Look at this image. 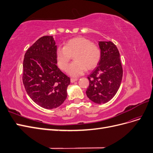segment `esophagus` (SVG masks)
I'll use <instances>...</instances> for the list:
<instances>
[{"label":"esophagus","mask_w":153,"mask_h":153,"mask_svg":"<svg viewBox=\"0 0 153 153\" xmlns=\"http://www.w3.org/2000/svg\"><path fill=\"white\" fill-rule=\"evenodd\" d=\"M78 80V78H71V82H75V81H77Z\"/></svg>","instance_id":"esophagus-1"}]
</instances>
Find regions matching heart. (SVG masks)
<instances>
[{
    "label": "heart",
    "instance_id": "obj_1",
    "mask_svg": "<svg viewBox=\"0 0 153 153\" xmlns=\"http://www.w3.org/2000/svg\"><path fill=\"white\" fill-rule=\"evenodd\" d=\"M72 56L76 62L68 68L67 72L72 76L82 75L85 70H92L101 60V52L98 45L83 37H76L68 40L64 47H59L55 52L57 65L66 71Z\"/></svg>",
    "mask_w": 153,
    "mask_h": 153
}]
</instances>
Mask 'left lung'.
Returning a JSON list of instances; mask_svg holds the SVG:
<instances>
[{"mask_svg":"<svg viewBox=\"0 0 153 153\" xmlns=\"http://www.w3.org/2000/svg\"><path fill=\"white\" fill-rule=\"evenodd\" d=\"M101 60L88 76L89 86L86 94L92 101L102 104L108 102L117 93L123 78L120 54L115 45L111 41H100Z\"/></svg>","mask_w":153,"mask_h":153,"instance_id":"obj_1","label":"left lung"}]
</instances>
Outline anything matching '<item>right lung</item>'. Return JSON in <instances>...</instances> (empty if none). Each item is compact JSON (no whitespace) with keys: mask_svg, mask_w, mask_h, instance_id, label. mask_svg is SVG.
I'll return each instance as SVG.
<instances>
[{"mask_svg":"<svg viewBox=\"0 0 153 153\" xmlns=\"http://www.w3.org/2000/svg\"><path fill=\"white\" fill-rule=\"evenodd\" d=\"M56 50L53 36L41 37L27 50L23 63L22 80L27 94L47 109L64 103L70 84V78L57 66Z\"/></svg>","mask_w":153,"mask_h":153,"instance_id":"add662e5","label":"right lung"}]
</instances>
